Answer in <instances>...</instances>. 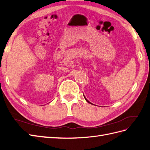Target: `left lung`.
<instances>
[{
    "label": "left lung",
    "mask_w": 150,
    "mask_h": 150,
    "mask_svg": "<svg viewBox=\"0 0 150 150\" xmlns=\"http://www.w3.org/2000/svg\"><path fill=\"white\" fill-rule=\"evenodd\" d=\"M83 96H84V98H85V100H86V102H88V103H90V104H92V103H90V102H89L88 100L86 99V97H85V96H84V95H83Z\"/></svg>",
    "instance_id": "left-lung-1"
}]
</instances>
